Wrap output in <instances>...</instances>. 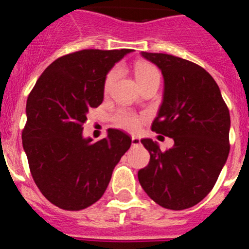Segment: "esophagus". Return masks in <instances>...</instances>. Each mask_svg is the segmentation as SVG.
Returning a JSON list of instances; mask_svg holds the SVG:
<instances>
[{
    "label": "esophagus",
    "mask_w": 249,
    "mask_h": 249,
    "mask_svg": "<svg viewBox=\"0 0 249 249\" xmlns=\"http://www.w3.org/2000/svg\"><path fill=\"white\" fill-rule=\"evenodd\" d=\"M132 145L133 146L140 145V139H139V138L135 137V135H133V137H132Z\"/></svg>",
    "instance_id": "obj_1"
}]
</instances>
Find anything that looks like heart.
I'll use <instances>...</instances> for the list:
<instances>
[{
    "mask_svg": "<svg viewBox=\"0 0 249 249\" xmlns=\"http://www.w3.org/2000/svg\"><path fill=\"white\" fill-rule=\"evenodd\" d=\"M134 73L139 85L145 80H147V79L152 78V76L160 75L157 68L147 62L135 63ZM117 76H119V71H117V68H112L111 71H107L103 84L104 93H109L112 85H114L115 81H116ZM112 120H114L115 124H116L117 127H121L124 128V129L128 130H135L140 125V117L138 116V115H135L134 112L128 111V110H119V111L114 115Z\"/></svg>",
    "mask_w": 249,
    "mask_h": 249,
    "instance_id": "heart-1",
    "label": "heart"
}]
</instances>
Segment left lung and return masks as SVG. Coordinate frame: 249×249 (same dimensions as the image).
Returning <instances> with one entry per match:
<instances>
[{"instance_id":"obj_1","label":"left lung","mask_w":249,"mask_h":249,"mask_svg":"<svg viewBox=\"0 0 249 249\" xmlns=\"http://www.w3.org/2000/svg\"><path fill=\"white\" fill-rule=\"evenodd\" d=\"M162 71L164 94L152 130L173 138L160 151L142 139L150 163L138 171L143 191L169 210H184L211 192L229 155L230 115L219 87L204 68L168 53H142Z\"/></svg>"}]
</instances>
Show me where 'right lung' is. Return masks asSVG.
Wrapping results in <instances>:
<instances>
[{
	"mask_svg": "<svg viewBox=\"0 0 249 249\" xmlns=\"http://www.w3.org/2000/svg\"><path fill=\"white\" fill-rule=\"evenodd\" d=\"M132 49H85L58 57L30 92L22 146L43 196L68 211L91 206L106 192L132 139L109 129L97 142L83 137L91 107L102 104L107 71Z\"/></svg>",
	"mask_w": 249,
	"mask_h": 249,
	"instance_id": "right-lung-1",
	"label": "right lung"
}]
</instances>
